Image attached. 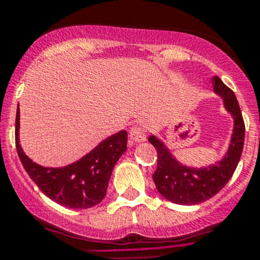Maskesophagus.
I'll list each match as a JSON object with an SVG mask.
<instances>
[{
	"label": "esophagus",
	"mask_w": 260,
	"mask_h": 260,
	"mask_svg": "<svg viewBox=\"0 0 260 260\" xmlns=\"http://www.w3.org/2000/svg\"><path fill=\"white\" fill-rule=\"evenodd\" d=\"M129 137L135 142H144L146 141V133L141 127H133L129 131Z\"/></svg>",
	"instance_id": "1"
}]
</instances>
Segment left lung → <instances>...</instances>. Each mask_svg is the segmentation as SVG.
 Instances as JSON below:
<instances>
[{
	"instance_id": "left-lung-1",
	"label": "left lung",
	"mask_w": 260,
	"mask_h": 260,
	"mask_svg": "<svg viewBox=\"0 0 260 260\" xmlns=\"http://www.w3.org/2000/svg\"><path fill=\"white\" fill-rule=\"evenodd\" d=\"M212 84L214 93L222 99L223 108L234 120L229 147L219 160L209 166H186L159 137H149V142L157 151V168L152 179L157 192L171 203L195 205L209 200L227 185L241 157L245 124L236 96L217 75L212 78Z\"/></svg>"
}]
</instances>
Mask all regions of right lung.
<instances>
[{
  "instance_id": "obj_1",
  "label": "right lung",
  "mask_w": 260,
  "mask_h": 260,
  "mask_svg": "<svg viewBox=\"0 0 260 260\" xmlns=\"http://www.w3.org/2000/svg\"><path fill=\"white\" fill-rule=\"evenodd\" d=\"M20 110H16L15 142L24 169L47 198L72 209H87L105 198L111 173L127 150V131L122 129L92 149L81 159L65 167H42L24 152L19 138Z\"/></svg>"
}]
</instances>
